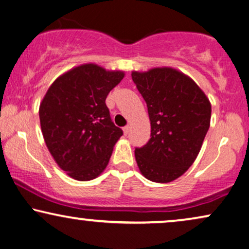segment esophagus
<instances>
[{
  "mask_svg": "<svg viewBox=\"0 0 249 249\" xmlns=\"http://www.w3.org/2000/svg\"><path fill=\"white\" fill-rule=\"evenodd\" d=\"M128 131H129V126H124V127H123V132H124L125 135H127Z\"/></svg>",
  "mask_w": 249,
  "mask_h": 249,
  "instance_id": "esophagus-1",
  "label": "esophagus"
}]
</instances>
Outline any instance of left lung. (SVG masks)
Returning a JSON list of instances; mask_svg holds the SVG:
<instances>
[{
    "mask_svg": "<svg viewBox=\"0 0 249 249\" xmlns=\"http://www.w3.org/2000/svg\"><path fill=\"white\" fill-rule=\"evenodd\" d=\"M144 98L151 139L135 149L141 174L155 183H170L187 171L202 148L211 121V103L190 76L176 69L132 72Z\"/></svg>",
    "mask_w": 249,
    "mask_h": 249,
    "instance_id": "1",
    "label": "left lung"
}]
</instances>
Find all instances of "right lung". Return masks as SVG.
I'll list each match as a JSON object with an SVG mask.
<instances>
[{
	"label": "right lung",
	"instance_id": "right-lung-1",
	"mask_svg": "<svg viewBox=\"0 0 249 249\" xmlns=\"http://www.w3.org/2000/svg\"><path fill=\"white\" fill-rule=\"evenodd\" d=\"M125 76L94 63L74 66L48 88L39 106L48 151L75 180L97 178L106 169L123 131L110 120L106 98Z\"/></svg>",
	"mask_w": 249,
	"mask_h": 249
}]
</instances>
